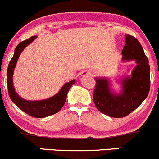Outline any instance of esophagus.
Returning a JSON list of instances; mask_svg holds the SVG:
<instances>
[{"instance_id":"esophagus-1","label":"esophagus","mask_w":159,"mask_h":159,"mask_svg":"<svg viewBox=\"0 0 159 159\" xmlns=\"http://www.w3.org/2000/svg\"><path fill=\"white\" fill-rule=\"evenodd\" d=\"M90 75H91V71L89 70H86L81 73L82 76H90Z\"/></svg>"}]
</instances>
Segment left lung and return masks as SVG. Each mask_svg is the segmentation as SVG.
Returning a JSON list of instances; mask_svg holds the SVG:
<instances>
[{
	"mask_svg": "<svg viewBox=\"0 0 159 159\" xmlns=\"http://www.w3.org/2000/svg\"><path fill=\"white\" fill-rule=\"evenodd\" d=\"M125 45L122 50V61H134L136 66L131 76L117 80L121 89L119 93L112 89L111 80L95 77L93 102L97 110L112 117L128 115L141 104L150 90V66L142 46L133 36L125 35Z\"/></svg>",
	"mask_w": 159,
	"mask_h": 159,
	"instance_id": "1",
	"label": "left lung"
}]
</instances>
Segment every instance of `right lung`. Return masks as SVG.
<instances>
[{
	"mask_svg": "<svg viewBox=\"0 0 159 159\" xmlns=\"http://www.w3.org/2000/svg\"><path fill=\"white\" fill-rule=\"evenodd\" d=\"M37 36H31L27 40L20 42L15 49L14 56L9 62L7 67V89H8L9 97L14 103L25 113L31 117L36 118H43L50 115L56 114L63 107L66 102L67 93L71 86L76 83V80L66 83L62 86L60 90L52 97L41 100H27L20 97L17 93L13 85V74L15 66L18 60L20 55L26 46L33 42Z\"/></svg>",
	"mask_w": 159,
	"mask_h": 159,
	"instance_id": "obj_1",
	"label": "right lung"
}]
</instances>
